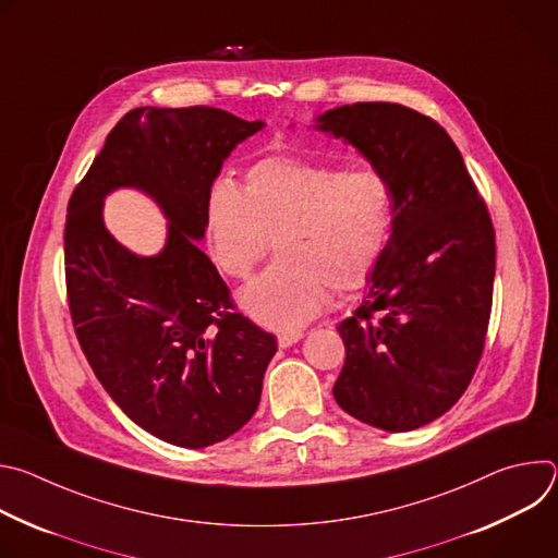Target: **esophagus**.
I'll list each match as a JSON object with an SVG mask.
<instances>
[{
    "label": "esophagus",
    "instance_id": "obj_1",
    "mask_svg": "<svg viewBox=\"0 0 558 558\" xmlns=\"http://www.w3.org/2000/svg\"><path fill=\"white\" fill-rule=\"evenodd\" d=\"M302 338H304L302 331H284V333L278 336V344H280L282 349H289V347H293L295 342H300Z\"/></svg>",
    "mask_w": 558,
    "mask_h": 558
}]
</instances>
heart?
<instances>
[{"label":"heart","instance_id":"obj_1","mask_svg":"<svg viewBox=\"0 0 558 558\" xmlns=\"http://www.w3.org/2000/svg\"><path fill=\"white\" fill-rule=\"evenodd\" d=\"M392 187L373 168L271 154L247 170L245 187L218 177L205 198L207 245L218 269L247 278L274 245L278 258L238 293L269 329H298L320 313L331 287L362 289L392 238Z\"/></svg>","mask_w":558,"mask_h":558}]
</instances>
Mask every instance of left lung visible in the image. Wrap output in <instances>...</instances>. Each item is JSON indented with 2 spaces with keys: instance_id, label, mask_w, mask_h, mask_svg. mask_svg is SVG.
I'll list each match as a JSON object with an SVG mask.
<instances>
[{
  "instance_id": "8db88e82",
  "label": "left lung",
  "mask_w": 558,
  "mask_h": 558,
  "mask_svg": "<svg viewBox=\"0 0 558 558\" xmlns=\"http://www.w3.org/2000/svg\"><path fill=\"white\" fill-rule=\"evenodd\" d=\"M392 187V238L368 293L338 327L347 360L333 397L351 417L415 430L457 404L480 364L495 282V229L461 151L433 119L400 104L315 117Z\"/></svg>"
}]
</instances>
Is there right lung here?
Returning a JSON list of instances; mask_svg holds the SVG:
<instances>
[{
    "label": "right lung",
    "instance_id": "right-lung-1",
    "mask_svg": "<svg viewBox=\"0 0 558 558\" xmlns=\"http://www.w3.org/2000/svg\"><path fill=\"white\" fill-rule=\"evenodd\" d=\"M263 128L207 106L130 110L68 205L65 282L78 344L117 407L181 448L241 430L278 351L271 333L233 308L196 245L209 185L235 145ZM117 189L145 193L167 216L158 255L138 257L107 231L102 203Z\"/></svg>",
    "mask_w": 558,
    "mask_h": 558
}]
</instances>
